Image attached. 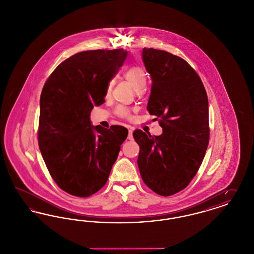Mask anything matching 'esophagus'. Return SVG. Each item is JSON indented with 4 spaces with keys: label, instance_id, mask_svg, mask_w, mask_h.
I'll list each match as a JSON object with an SVG mask.
<instances>
[{
    "label": "esophagus",
    "instance_id": "1",
    "mask_svg": "<svg viewBox=\"0 0 254 254\" xmlns=\"http://www.w3.org/2000/svg\"><path fill=\"white\" fill-rule=\"evenodd\" d=\"M133 130H134V128H133L132 127H128V135H127V139L128 140H133Z\"/></svg>",
    "mask_w": 254,
    "mask_h": 254
}]
</instances>
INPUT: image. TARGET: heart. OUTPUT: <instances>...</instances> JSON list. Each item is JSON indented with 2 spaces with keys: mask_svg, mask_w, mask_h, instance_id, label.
Segmentation results:
<instances>
[{
  "mask_svg": "<svg viewBox=\"0 0 254 254\" xmlns=\"http://www.w3.org/2000/svg\"><path fill=\"white\" fill-rule=\"evenodd\" d=\"M124 78L128 83H130L132 85L138 95L143 93V89L145 88V85H146L147 76H146L145 70L141 66L132 65V66L128 67L124 73ZM112 86H113V82H109V85L107 86V90H106L107 96L110 95ZM116 113L122 118L128 119L131 116V109L125 107V106H119L116 109Z\"/></svg>",
  "mask_w": 254,
  "mask_h": 254,
  "instance_id": "heart-1",
  "label": "heart"
}]
</instances>
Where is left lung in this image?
Here are the masks:
<instances>
[{
	"instance_id": "1",
	"label": "left lung",
	"mask_w": 254,
	"mask_h": 254,
	"mask_svg": "<svg viewBox=\"0 0 254 254\" xmlns=\"http://www.w3.org/2000/svg\"><path fill=\"white\" fill-rule=\"evenodd\" d=\"M152 85L147 111L163 133L136 129L138 167L145 185L170 196L186 189L200 168L209 141L208 101L199 75L187 61L164 50L143 49Z\"/></svg>"
}]
</instances>
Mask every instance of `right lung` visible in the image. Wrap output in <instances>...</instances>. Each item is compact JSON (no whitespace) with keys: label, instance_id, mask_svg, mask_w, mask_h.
<instances>
[{"label":"right lung","instance_id":"1","mask_svg":"<svg viewBox=\"0 0 254 254\" xmlns=\"http://www.w3.org/2000/svg\"><path fill=\"white\" fill-rule=\"evenodd\" d=\"M127 54L123 49L79 52L62 62L43 87L39 147L53 180L73 196L88 197L106 185L127 137L122 126L93 127L89 118L105 103Z\"/></svg>","mask_w":254,"mask_h":254}]
</instances>
